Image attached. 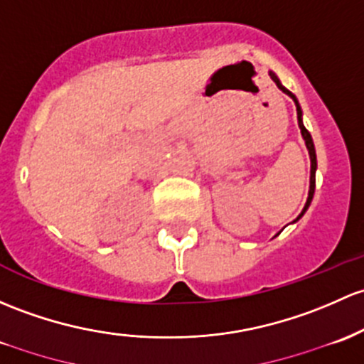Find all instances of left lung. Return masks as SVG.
Returning <instances> with one entry per match:
<instances>
[{
  "instance_id": "1",
  "label": "left lung",
  "mask_w": 364,
  "mask_h": 364,
  "mask_svg": "<svg viewBox=\"0 0 364 364\" xmlns=\"http://www.w3.org/2000/svg\"><path fill=\"white\" fill-rule=\"evenodd\" d=\"M270 78L274 80L275 82V85L279 87V89H281L282 92H284V94H288L289 97L293 99L294 101V105H296V114H298V127H300V131H301V136H304V139H305V144H307V150H309V155H311V188H309V198H307V204H305V208H304V211H301V214L300 216L296 218V220H300L301 216H304V213L307 211L309 209V205H311V202H312V197H314V190H316V167H317V162H316V150H314V143H312V137H311V134H309V131L307 129H305V125H304V122H301V109H300V105H298V101H296V97H294V95L291 94V92H289L288 89H284V87L281 85V82H279V78L277 76L274 75L272 71H270ZM294 220V221H296Z\"/></svg>"
}]
</instances>
